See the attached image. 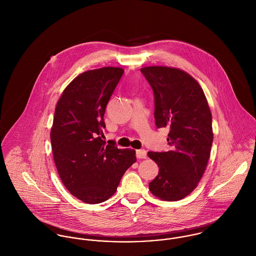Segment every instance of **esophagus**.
<instances>
[{"label": "esophagus", "instance_id": "1", "mask_svg": "<svg viewBox=\"0 0 256 256\" xmlns=\"http://www.w3.org/2000/svg\"><path fill=\"white\" fill-rule=\"evenodd\" d=\"M137 158H146V152L145 150H136Z\"/></svg>", "mask_w": 256, "mask_h": 256}]
</instances>
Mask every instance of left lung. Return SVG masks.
Instances as JSON below:
<instances>
[{
	"label": "left lung",
	"instance_id": "left-lung-1",
	"mask_svg": "<svg viewBox=\"0 0 256 256\" xmlns=\"http://www.w3.org/2000/svg\"><path fill=\"white\" fill-rule=\"evenodd\" d=\"M154 92V123L168 127V152H148L160 168L148 183L150 192L166 201L190 194L206 170L213 143L212 114L204 92L189 74L176 68L141 69Z\"/></svg>",
	"mask_w": 256,
	"mask_h": 256
}]
</instances>
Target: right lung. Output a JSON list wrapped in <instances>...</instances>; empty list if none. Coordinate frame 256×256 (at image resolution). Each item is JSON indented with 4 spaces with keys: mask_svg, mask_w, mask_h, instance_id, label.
I'll list each match as a JSON object with an SVG mask.
<instances>
[{
    "mask_svg": "<svg viewBox=\"0 0 256 256\" xmlns=\"http://www.w3.org/2000/svg\"><path fill=\"white\" fill-rule=\"evenodd\" d=\"M124 70L104 67L78 74L57 102L50 139L54 162L65 187L88 204L116 192L136 152L102 140L106 106Z\"/></svg>",
    "mask_w": 256,
    "mask_h": 256,
    "instance_id": "right-lung-1",
    "label": "right lung"
}]
</instances>
